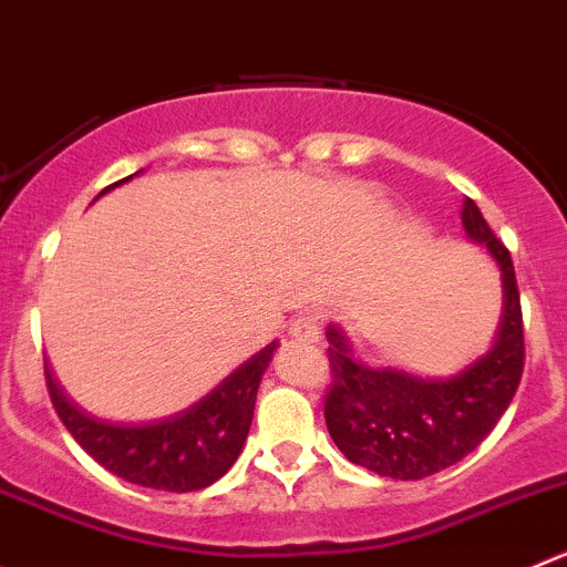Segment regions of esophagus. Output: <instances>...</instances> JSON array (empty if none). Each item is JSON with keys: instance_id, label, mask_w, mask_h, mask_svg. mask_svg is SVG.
Segmentation results:
<instances>
[{"instance_id": "1", "label": "esophagus", "mask_w": 567, "mask_h": 567, "mask_svg": "<svg viewBox=\"0 0 567 567\" xmlns=\"http://www.w3.org/2000/svg\"><path fill=\"white\" fill-rule=\"evenodd\" d=\"M290 334H293L299 343H318V338H321V316L312 310L301 312V316L290 323Z\"/></svg>"}]
</instances>
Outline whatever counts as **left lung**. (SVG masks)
Returning a JSON list of instances; mask_svg holds the SVG:
<instances>
[{"label": "left lung", "instance_id": "8db88e82", "mask_svg": "<svg viewBox=\"0 0 567 567\" xmlns=\"http://www.w3.org/2000/svg\"><path fill=\"white\" fill-rule=\"evenodd\" d=\"M463 227L491 249L504 279L502 329L482 360L452 379H417L365 365L338 327L327 329V430L346 460L379 476L423 480L460 463L491 435L524 377V312L513 257L468 196Z\"/></svg>", "mask_w": 567, "mask_h": 567}]
</instances>
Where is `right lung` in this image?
<instances>
[{
  "label": "right lung",
  "mask_w": 567,
  "mask_h": 567,
  "mask_svg": "<svg viewBox=\"0 0 567 567\" xmlns=\"http://www.w3.org/2000/svg\"><path fill=\"white\" fill-rule=\"evenodd\" d=\"M107 185V194L115 185ZM99 194V196H102ZM277 343L246 360L216 390L188 410L155 423H107L76 410L47 368V390L54 412L76 443L102 468L132 485L152 491L190 493L221 480L244 449L260 379L271 362Z\"/></svg>",
  "instance_id": "1"
}]
</instances>
